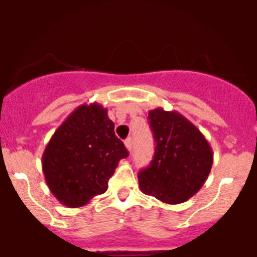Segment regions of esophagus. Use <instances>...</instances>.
I'll return each mask as SVG.
<instances>
[{
    "instance_id": "esophagus-1",
    "label": "esophagus",
    "mask_w": 257,
    "mask_h": 257,
    "mask_svg": "<svg viewBox=\"0 0 257 257\" xmlns=\"http://www.w3.org/2000/svg\"><path fill=\"white\" fill-rule=\"evenodd\" d=\"M124 145H126L127 151L131 152V149H133V139H131V138H128V139L124 140Z\"/></svg>"
}]
</instances>
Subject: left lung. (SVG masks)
Returning a JSON list of instances; mask_svg holds the SVG:
<instances>
[{
  "label": "left lung",
  "mask_w": 257,
  "mask_h": 257,
  "mask_svg": "<svg viewBox=\"0 0 257 257\" xmlns=\"http://www.w3.org/2000/svg\"><path fill=\"white\" fill-rule=\"evenodd\" d=\"M156 152L151 165L139 172L144 194L167 205L188 201L207 180L213 162L211 145L189 119L175 110H149Z\"/></svg>",
  "instance_id": "8db88e82"
}]
</instances>
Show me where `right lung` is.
Listing matches in <instances>:
<instances>
[{
	"label": "right lung",
	"instance_id": "add662e5",
	"mask_svg": "<svg viewBox=\"0 0 257 257\" xmlns=\"http://www.w3.org/2000/svg\"><path fill=\"white\" fill-rule=\"evenodd\" d=\"M127 156L106 108L97 103L82 104L47 143L42 170L50 192L60 203L82 207L105 193L118 162Z\"/></svg>",
	"mask_w": 257,
	"mask_h": 257
}]
</instances>
